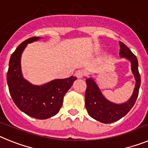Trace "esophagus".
Instances as JSON below:
<instances>
[{"mask_svg": "<svg viewBox=\"0 0 148 148\" xmlns=\"http://www.w3.org/2000/svg\"><path fill=\"white\" fill-rule=\"evenodd\" d=\"M84 74H85L84 71V70H78V71L75 72V76H76L78 78H83L84 75Z\"/></svg>", "mask_w": 148, "mask_h": 148, "instance_id": "obj_1", "label": "esophagus"}]
</instances>
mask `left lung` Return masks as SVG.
I'll return each instance as SVG.
<instances>
[{"label":"left lung","instance_id":"8db88e82","mask_svg":"<svg viewBox=\"0 0 148 148\" xmlns=\"http://www.w3.org/2000/svg\"><path fill=\"white\" fill-rule=\"evenodd\" d=\"M119 56L121 58H125L130 61L132 73L136 79L135 89L130 99L126 102L119 104L111 102L103 95L99 86L92 78L86 79L87 89L85 92V106L87 113L92 119L104 124H110L118 121L131 110L138 97L141 84V77L138 73L137 58L124 43L119 41Z\"/></svg>","mask_w":148,"mask_h":148}]
</instances>
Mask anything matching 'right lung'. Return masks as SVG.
Returning <instances> with one entry per match:
<instances>
[{
    "instance_id": "right-lung-1",
    "label": "right lung",
    "mask_w": 148,
    "mask_h": 148,
    "mask_svg": "<svg viewBox=\"0 0 148 148\" xmlns=\"http://www.w3.org/2000/svg\"><path fill=\"white\" fill-rule=\"evenodd\" d=\"M39 38H30L16 48L10 58L6 80L12 99L22 112L38 119H47L59 112L64 96L77 78L55 79L40 86L33 85L23 78L21 68L22 53L27 44Z\"/></svg>"
}]
</instances>
